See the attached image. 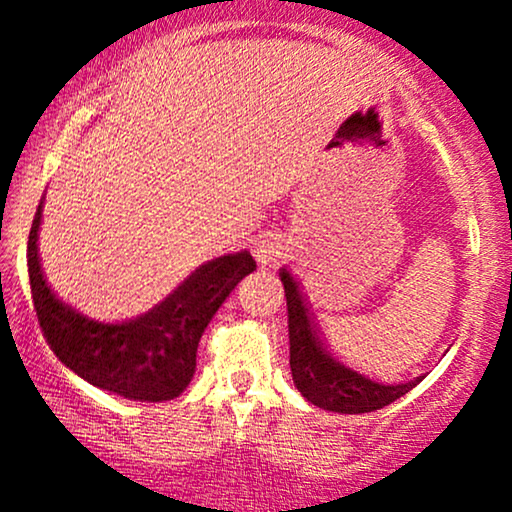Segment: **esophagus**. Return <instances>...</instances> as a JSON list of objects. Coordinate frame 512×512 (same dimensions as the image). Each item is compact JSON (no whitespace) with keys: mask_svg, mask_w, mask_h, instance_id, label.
<instances>
[{"mask_svg":"<svg viewBox=\"0 0 512 512\" xmlns=\"http://www.w3.org/2000/svg\"><path fill=\"white\" fill-rule=\"evenodd\" d=\"M251 251H254V258L261 265H270L277 261L279 256V240L275 235H261L256 237L254 244H251Z\"/></svg>","mask_w":512,"mask_h":512,"instance_id":"obj_1","label":"esophagus"}]
</instances>
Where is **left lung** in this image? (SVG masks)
I'll use <instances>...</instances> for the list:
<instances>
[{"mask_svg": "<svg viewBox=\"0 0 512 512\" xmlns=\"http://www.w3.org/2000/svg\"><path fill=\"white\" fill-rule=\"evenodd\" d=\"M279 277H282L286 307H289V363L293 384L312 405L328 412H340V415H359V412H373L394 403L396 398L405 396L422 382V375H419L405 384H382L333 359L314 331L303 293L298 291L291 272L282 268Z\"/></svg>", "mask_w": 512, "mask_h": 512, "instance_id": "left-lung-1", "label": "left lung"}]
</instances>
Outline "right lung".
<instances>
[{
	"mask_svg": "<svg viewBox=\"0 0 512 512\" xmlns=\"http://www.w3.org/2000/svg\"><path fill=\"white\" fill-rule=\"evenodd\" d=\"M27 240L34 310L53 354L69 370L109 394L142 403L172 401L193 380L205 328L235 286L256 270L249 251L226 254L195 268L165 300L125 321L90 319L46 284L37 251L41 212Z\"/></svg>",
	"mask_w": 512,
	"mask_h": 512,
	"instance_id": "add662e5",
	"label": "right lung"
}]
</instances>
